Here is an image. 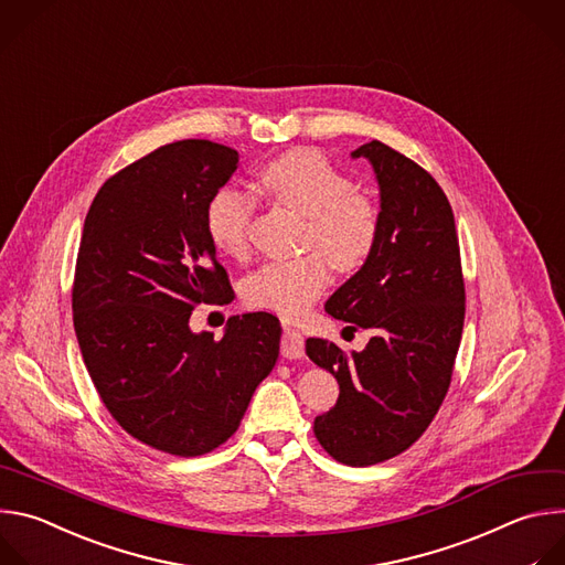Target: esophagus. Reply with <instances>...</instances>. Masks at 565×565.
<instances>
[{
	"mask_svg": "<svg viewBox=\"0 0 565 565\" xmlns=\"http://www.w3.org/2000/svg\"><path fill=\"white\" fill-rule=\"evenodd\" d=\"M280 352H282L285 359H291V361L302 359V354H305V335L298 329H294V327H285L282 341H280Z\"/></svg>",
	"mask_w": 565,
	"mask_h": 565,
	"instance_id": "obj_1",
	"label": "esophagus"
}]
</instances>
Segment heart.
Listing matches in <instances>:
<instances>
[{
    "label": "heart",
    "instance_id": "1",
    "mask_svg": "<svg viewBox=\"0 0 565 565\" xmlns=\"http://www.w3.org/2000/svg\"><path fill=\"white\" fill-rule=\"evenodd\" d=\"M260 186L282 206L302 215L298 245L302 254L256 269L243 285V298L254 309L300 316L327 287L331 265L356 271L374 254L381 236L379 204L322 151L294 149L260 171ZM254 217L252 195L220 189L206 204V236L232 258L249 249Z\"/></svg>",
    "mask_w": 565,
    "mask_h": 565
}]
</instances>
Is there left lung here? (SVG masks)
Returning <instances> with one entry per match:
<instances>
[{"label": "left lung", "mask_w": 565, "mask_h": 565, "mask_svg": "<svg viewBox=\"0 0 565 565\" xmlns=\"http://www.w3.org/2000/svg\"><path fill=\"white\" fill-rule=\"evenodd\" d=\"M367 158L381 186L374 254L324 305L352 327L372 329L363 352L307 338V356L341 385L313 434L338 463L367 468L398 457L434 420L461 345L466 285L452 206L414 160L372 140Z\"/></svg>", "instance_id": "obj_1"}]
</instances>
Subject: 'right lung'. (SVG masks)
<instances>
[{"mask_svg": "<svg viewBox=\"0 0 565 565\" xmlns=\"http://www.w3.org/2000/svg\"><path fill=\"white\" fill-rule=\"evenodd\" d=\"M238 151L180 140L110 175L84 220L73 324L88 376L118 425L173 457H202L238 429L274 370L280 322L230 318L220 341L191 311L234 298L206 236V204Z\"/></svg>", "mask_w": 565, "mask_h": 565, "instance_id": "obj_1", "label": "right lung"}]
</instances>
